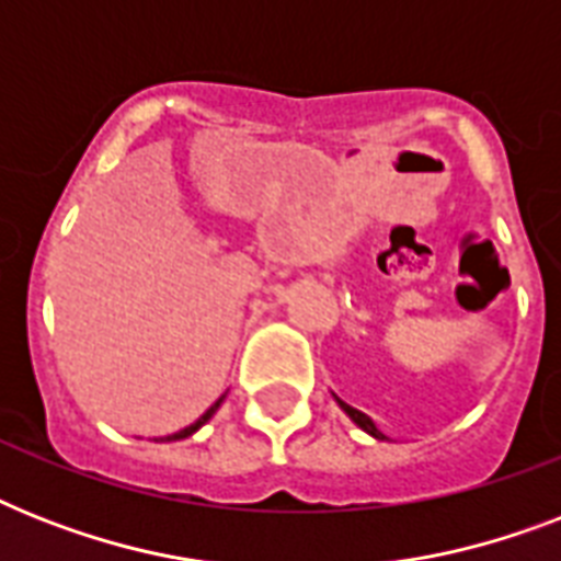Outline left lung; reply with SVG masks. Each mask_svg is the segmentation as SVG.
Here are the masks:
<instances>
[{
	"label": "left lung",
	"mask_w": 561,
	"mask_h": 561,
	"mask_svg": "<svg viewBox=\"0 0 561 561\" xmlns=\"http://www.w3.org/2000/svg\"><path fill=\"white\" fill-rule=\"evenodd\" d=\"M334 401H337V404H341L343 413H346V416H350L352 422H355V425L360 427V431H367V434H369V436H375V439H387V436H383L381 431H378V427H375V422H373V419L367 416V413H360V410L350 408V404H346V401L337 399V396H334Z\"/></svg>",
	"instance_id": "obj_1"
}]
</instances>
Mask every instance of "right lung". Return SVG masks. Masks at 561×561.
<instances>
[{"label": "right lung", "instance_id": "right-lung-1", "mask_svg": "<svg viewBox=\"0 0 561 561\" xmlns=\"http://www.w3.org/2000/svg\"><path fill=\"white\" fill-rule=\"evenodd\" d=\"M224 399H227V396H220V399L215 401V404H211V408L206 410V413H203V416L197 419V422H192V425H188V427H183V431H178V434H171V436H162V443H174V439H186V436H192L194 431H201V427L206 425V422H209L211 416H215V410L220 408V401H224Z\"/></svg>", "mask_w": 561, "mask_h": 561}]
</instances>
